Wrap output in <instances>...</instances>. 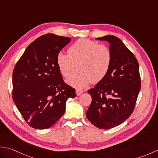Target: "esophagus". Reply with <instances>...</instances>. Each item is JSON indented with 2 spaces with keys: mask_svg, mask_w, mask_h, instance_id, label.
I'll list each match as a JSON object with an SVG mask.
<instances>
[{
  "mask_svg": "<svg viewBox=\"0 0 158 158\" xmlns=\"http://www.w3.org/2000/svg\"><path fill=\"white\" fill-rule=\"evenodd\" d=\"M75 92H76L77 96H79V95L81 94L83 92V90H80V89H76Z\"/></svg>",
  "mask_w": 158,
  "mask_h": 158,
  "instance_id": "34e87169",
  "label": "esophagus"
}]
</instances>
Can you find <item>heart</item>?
<instances>
[{
	"instance_id": "1",
	"label": "heart",
	"mask_w": 158,
	"mask_h": 158,
	"mask_svg": "<svg viewBox=\"0 0 158 158\" xmlns=\"http://www.w3.org/2000/svg\"><path fill=\"white\" fill-rule=\"evenodd\" d=\"M68 53L60 52L56 57L60 73L69 78L68 83L77 88H83L89 82L98 83L106 76L111 64L109 49L91 40L81 39L70 46Z\"/></svg>"
}]
</instances>
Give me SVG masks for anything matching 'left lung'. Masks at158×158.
<instances>
[{"mask_svg":"<svg viewBox=\"0 0 158 158\" xmlns=\"http://www.w3.org/2000/svg\"><path fill=\"white\" fill-rule=\"evenodd\" d=\"M96 39L109 43L112 60L106 76L88 90L92 100L86 117L98 128L110 129L125 122L133 112L141 87L139 66L119 38L106 35Z\"/></svg>","mask_w":158,"mask_h":158,"instance_id":"1","label":"left lung"}]
</instances>
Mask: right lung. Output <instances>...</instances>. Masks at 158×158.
Here are the masks:
<instances>
[{
	"mask_svg": "<svg viewBox=\"0 0 158 158\" xmlns=\"http://www.w3.org/2000/svg\"><path fill=\"white\" fill-rule=\"evenodd\" d=\"M69 37L46 34L26 49L13 72V100L29 126L43 130L64 113L75 89L64 82L56 57L70 43Z\"/></svg>",
	"mask_w": 158,
	"mask_h": 158,
	"instance_id": "add662e5",
	"label": "right lung"
}]
</instances>
